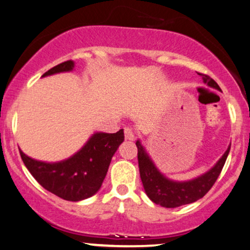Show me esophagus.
<instances>
[{
	"instance_id": "34e87169",
	"label": "esophagus",
	"mask_w": 250,
	"mask_h": 250,
	"mask_svg": "<svg viewBox=\"0 0 250 250\" xmlns=\"http://www.w3.org/2000/svg\"><path fill=\"white\" fill-rule=\"evenodd\" d=\"M124 133H125V139L126 140H134L135 139V134H134V132L132 131V128L125 127Z\"/></svg>"
}]
</instances>
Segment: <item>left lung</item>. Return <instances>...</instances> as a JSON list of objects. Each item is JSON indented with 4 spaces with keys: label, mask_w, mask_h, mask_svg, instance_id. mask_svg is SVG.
Listing matches in <instances>:
<instances>
[{
    "label": "left lung",
    "mask_w": 250,
    "mask_h": 250,
    "mask_svg": "<svg viewBox=\"0 0 250 250\" xmlns=\"http://www.w3.org/2000/svg\"><path fill=\"white\" fill-rule=\"evenodd\" d=\"M202 79L208 87L220 90L217 82L210 76L203 75ZM135 145L138 147V162L145 192L153 203L169 208L190 204L204 197L220 175L230 148L229 145L226 152L215 162L213 167L204 174L192 180L174 181L159 170L140 139L137 140Z\"/></svg>",
    "instance_id": "1"
}]
</instances>
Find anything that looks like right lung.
Returning a JSON list of instances; mask_svg holds the SVG:
<instances>
[{"mask_svg":"<svg viewBox=\"0 0 250 250\" xmlns=\"http://www.w3.org/2000/svg\"><path fill=\"white\" fill-rule=\"evenodd\" d=\"M74 67V61H66L47 70L42 78L73 72ZM123 141V128L116 133L95 132L78 152L58 162L39 161L20 152L24 165L40 186L60 198L79 202L101 189L111 159Z\"/></svg>","mask_w":250,"mask_h":250,"instance_id":"right-lung-1","label":"right lung"}]
</instances>
